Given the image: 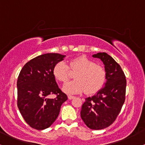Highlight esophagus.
<instances>
[{"label": "esophagus", "instance_id": "34e87169", "mask_svg": "<svg viewBox=\"0 0 145 145\" xmlns=\"http://www.w3.org/2000/svg\"><path fill=\"white\" fill-rule=\"evenodd\" d=\"M74 98H75V96L71 95H68V99H74Z\"/></svg>", "mask_w": 145, "mask_h": 145}]
</instances>
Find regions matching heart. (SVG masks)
<instances>
[{
  "mask_svg": "<svg viewBox=\"0 0 145 145\" xmlns=\"http://www.w3.org/2000/svg\"><path fill=\"white\" fill-rule=\"evenodd\" d=\"M69 66L74 74L75 80L63 85L62 90L67 94L81 93L86 91L87 94H93L104 86L106 79V71L95 61L84 56L71 60ZM69 67L64 61H60L53 68V76L56 80L65 82L69 77Z\"/></svg>",
  "mask_w": 145,
  "mask_h": 145,
  "instance_id": "b5f03b06",
  "label": "heart"
}]
</instances>
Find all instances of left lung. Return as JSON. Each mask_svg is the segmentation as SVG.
<instances>
[{
    "instance_id": "1",
    "label": "left lung",
    "mask_w": 145,
    "mask_h": 145,
    "mask_svg": "<svg viewBox=\"0 0 145 145\" xmlns=\"http://www.w3.org/2000/svg\"><path fill=\"white\" fill-rule=\"evenodd\" d=\"M100 59L106 71V82L95 95L85 99L80 115L91 129L108 127L119 115L125 98L126 79L121 66L106 52L93 54Z\"/></svg>"
}]
</instances>
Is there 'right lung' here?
Listing matches in <instances>:
<instances>
[{
    "instance_id": "obj_1",
    "label": "right lung",
    "mask_w": 145,
    "mask_h": 145,
    "mask_svg": "<svg viewBox=\"0 0 145 145\" xmlns=\"http://www.w3.org/2000/svg\"><path fill=\"white\" fill-rule=\"evenodd\" d=\"M65 55L48 53L31 59L21 69L17 81L18 107L31 127L43 130L49 127L59 114L61 105L67 99L57 85L53 68ZM57 97L49 99V94Z\"/></svg>"
}]
</instances>
